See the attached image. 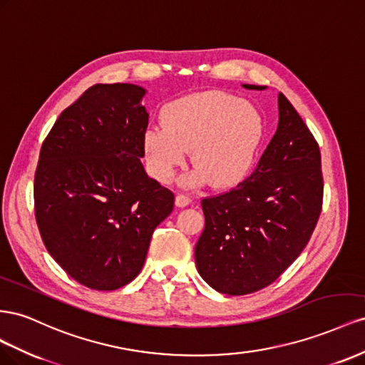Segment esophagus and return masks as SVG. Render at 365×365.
<instances>
[{
    "instance_id": "obj_1",
    "label": "esophagus",
    "mask_w": 365,
    "mask_h": 365,
    "mask_svg": "<svg viewBox=\"0 0 365 365\" xmlns=\"http://www.w3.org/2000/svg\"><path fill=\"white\" fill-rule=\"evenodd\" d=\"M190 203H191L190 197H186L183 194H177L175 195V206L177 207H185V206H188Z\"/></svg>"
}]
</instances>
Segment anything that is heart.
<instances>
[{
	"label": "heart",
	"mask_w": 365,
	"mask_h": 365,
	"mask_svg": "<svg viewBox=\"0 0 365 365\" xmlns=\"http://www.w3.org/2000/svg\"><path fill=\"white\" fill-rule=\"evenodd\" d=\"M263 133V118L251 102L225 91H203L168 103L162 125L145 131L143 151L151 174L162 183L173 179L191 151L195 168L183 183L210 182L226 190L251 171Z\"/></svg>",
	"instance_id": "heart-1"
}]
</instances>
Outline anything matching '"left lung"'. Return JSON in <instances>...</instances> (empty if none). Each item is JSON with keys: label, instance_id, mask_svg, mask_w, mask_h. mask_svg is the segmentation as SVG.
<instances>
[{"label": "left lung", "instance_id": "obj_1", "mask_svg": "<svg viewBox=\"0 0 365 365\" xmlns=\"http://www.w3.org/2000/svg\"><path fill=\"white\" fill-rule=\"evenodd\" d=\"M321 205L318 143L279 93L278 127L257 170L232 191L202 200L205 229L194 252L200 277L227 295L274 283L309 243Z\"/></svg>", "mask_w": 365, "mask_h": 365}]
</instances>
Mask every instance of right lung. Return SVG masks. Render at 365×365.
<instances>
[{
  "label": "right lung",
  "instance_id": "add662e5",
  "mask_svg": "<svg viewBox=\"0 0 365 365\" xmlns=\"http://www.w3.org/2000/svg\"><path fill=\"white\" fill-rule=\"evenodd\" d=\"M147 90L96 84L61 113L39 153L35 217L55 262L78 283L114 290L136 278L174 194L140 159Z\"/></svg>",
  "mask_w": 365,
  "mask_h": 365
}]
</instances>
